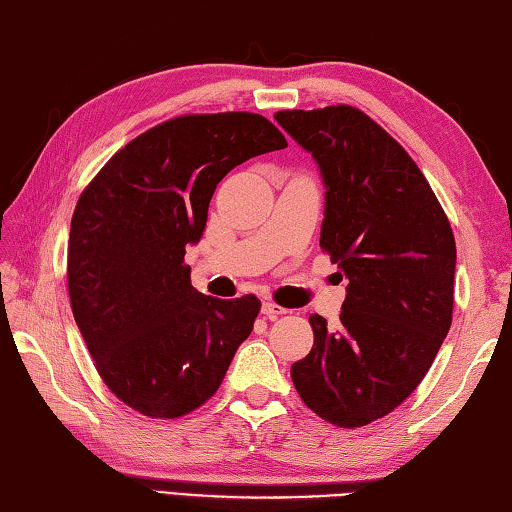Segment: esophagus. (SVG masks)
Instances as JSON below:
<instances>
[{
  "label": "esophagus",
  "mask_w": 512,
  "mask_h": 512,
  "mask_svg": "<svg viewBox=\"0 0 512 512\" xmlns=\"http://www.w3.org/2000/svg\"><path fill=\"white\" fill-rule=\"evenodd\" d=\"M288 310L286 308H282L279 304H275V302H264L262 304V315H266V319H277L279 315H286Z\"/></svg>",
  "instance_id": "obj_1"
}]
</instances>
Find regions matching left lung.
<instances>
[{
    "label": "left lung",
    "instance_id": "1",
    "mask_svg": "<svg viewBox=\"0 0 512 512\" xmlns=\"http://www.w3.org/2000/svg\"><path fill=\"white\" fill-rule=\"evenodd\" d=\"M326 188L319 244L348 277L339 326L290 368L304 404L339 428L388 415L422 382L453 322L457 248L406 150L353 106L282 110Z\"/></svg>",
    "mask_w": 512,
    "mask_h": 512
}]
</instances>
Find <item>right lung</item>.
I'll use <instances>...</instances> for the list:
<instances>
[{
  "mask_svg": "<svg viewBox=\"0 0 512 512\" xmlns=\"http://www.w3.org/2000/svg\"><path fill=\"white\" fill-rule=\"evenodd\" d=\"M255 113L184 115L135 137L79 197L68 239L70 308L104 384L146 417L175 419L217 393L259 299L190 284L217 184L286 148Z\"/></svg>",
  "mask_w": 512,
  "mask_h": 512,
  "instance_id": "1",
  "label": "right lung"
}]
</instances>
